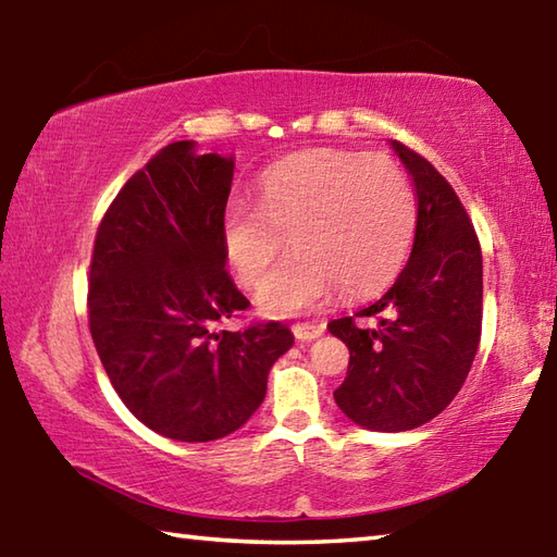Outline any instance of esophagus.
Masks as SVG:
<instances>
[{"label": "esophagus", "instance_id": "esophagus-1", "mask_svg": "<svg viewBox=\"0 0 557 557\" xmlns=\"http://www.w3.org/2000/svg\"><path fill=\"white\" fill-rule=\"evenodd\" d=\"M292 334H295L297 342H314L324 334L322 324H295L292 326Z\"/></svg>", "mask_w": 557, "mask_h": 557}]
</instances>
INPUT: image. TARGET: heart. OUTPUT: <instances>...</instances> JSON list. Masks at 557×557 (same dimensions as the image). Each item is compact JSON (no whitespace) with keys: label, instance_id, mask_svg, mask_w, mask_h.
<instances>
[{"label":"heart","instance_id":"heart-1","mask_svg":"<svg viewBox=\"0 0 557 557\" xmlns=\"http://www.w3.org/2000/svg\"><path fill=\"white\" fill-rule=\"evenodd\" d=\"M258 209L233 203L221 221L223 256L262 314H305L334 292L369 297L398 275L412 248L418 201L388 157L314 149L272 166L258 182Z\"/></svg>","mask_w":557,"mask_h":557}]
</instances>
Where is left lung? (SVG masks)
Wrapping results in <instances>:
<instances>
[{"label":"left lung","mask_w":557,"mask_h":557,"mask_svg":"<svg viewBox=\"0 0 557 557\" xmlns=\"http://www.w3.org/2000/svg\"><path fill=\"white\" fill-rule=\"evenodd\" d=\"M418 196L408 265L385 295L329 332L348 346V371L334 400L348 420L373 432L425 425L467 381L482 336V250L465 206L428 159L391 143Z\"/></svg>","instance_id":"left-lung-1"}]
</instances>
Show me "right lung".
Listing matches in <instances>:
<instances>
[{
    "label": "right lung",
    "mask_w": 557,
    "mask_h": 557,
    "mask_svg": "<svg viewBox=\"0 0 557 557\" xmlns=\"http://www.w3.org/2000/svg\"><path fill=\"white\" fill-rule=\"evenodd\" d=\"M233 154L172 143L122 186L90 262L92 344L120 400L169 440L211 442L265 400L295 336L270 322L219 326L250 305L225 272L221 221Z\"/></svg>",
    "instance_id": "obj_1"
}]
</instances>
